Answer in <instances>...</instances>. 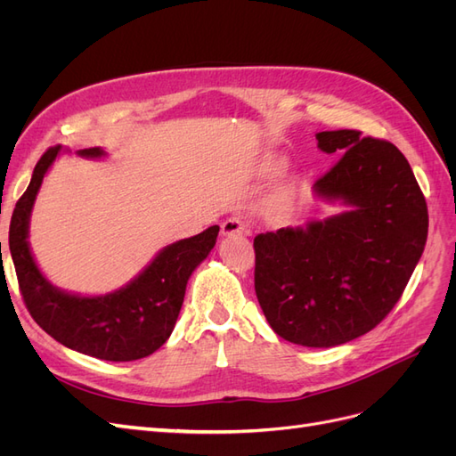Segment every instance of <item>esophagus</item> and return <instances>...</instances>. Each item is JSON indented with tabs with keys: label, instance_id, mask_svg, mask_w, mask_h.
I'll use <instances>...</instances> for the list:
<instances>
[{
	"label": "esophagus",
	"instance_id": "1",
	"mask_svg": "<svg viewBox=\"0 0 456 456\" xmlns=\"http://www.w3.org/2000/svg\"><path fill=\"white\" fill-rule=\"evenodd\" d=\"M220 232L223 236H243V233H249V226H247L245 220H241L240 216H230L226 218L223 226H220Z\"/></svg>",
	"mask_w": 456,
	"mask_h": 456
}]
</instances>
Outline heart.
<instances>
[{"mask_svg":"<svg viewBox=\"0 0 456 456\" xmlns=\"http://www.w3.org/2000/svg\"><path fill=\"white\" fill-rule=\"evenodd\" d=\"M285 167V158L283 156H268L265 163L266 173H280Z\"/></svg>","mask_w":456,"mask_h":456,"instance_id":"b5f03b06","label":"heart"}]
</instances>
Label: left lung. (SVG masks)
I'll return each mask as SVG.
<instances>
[{
	"instance_id": "obj_1",
	"label": "left lung",
	"mask_w": 456,
	"mask_h": 456,
	"mask_svg": "<svg viewBox=\"0 0 456 456\" xmlns=\"http://www.w3.org/2000/svg\"><path fill=\"white\" fill-rule=\"evenodd\" d=\"M340 158L314 194L350 209L255 238V291L270 327L308 348H330L375 329L422 256L428 207L392 142L340 129L315 134Z\"/></svg>"
}]
</instances>
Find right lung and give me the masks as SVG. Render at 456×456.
Returning a JSON list of instances; mask_svg holds the SVG:
<instances>
[{
  "label": "right lung",
  "instance_id": "add662e5",
  "mask_svg": "<svg viewBox=\"0 0 456 456\" xmlns=\"http://www.w3.org/2000/svg\"><path fill=\"white\" fill-rule=\"evenodd\" d=\"M61 150V144L53 146L41 156L11 216L9 251L24 305L36 323L66 348L106 362L141 360L171 337L184 302L186 283L215 247L218 226L163 247L133 281L114 293L101 297L66 293L39 272L28 243L36 196ZM77 154L94 159L106 156V151L86 148Z\"/></svg>",
  "mask_w": 456,
  "mask_h": 456
}]
</instances>
